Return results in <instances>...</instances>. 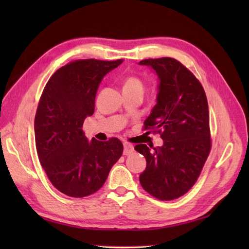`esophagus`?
<instances>
[{
    "label": "esophagus",
    "instance_id": "34e87169",
    "mask_svg": "<svg viewBox=\"0 0 249 249\" xmlns=\"http://www.w3.org/2000/svg\"><path fill=\"white\" fill-rule=\"evenodd\" d=\"M134 151V145L127 143V142H125L124 143V155H129L130 153H133Z\"/></svg>",
    "mask_w": 249,
    "mask_h": 249
}]
</instances>
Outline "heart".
Here are the masks:
<instances>
[{"label": "heart", "mask_w": 249, "mask_h": 249, "mask_svg": "<svg viewBox=\"0 0 249 249\" xmlns=\"http://www.w3.org/2000/svg\"><path fill=\"white\" fill-rule=\"evenodd\" d=\"M123 91H141L143 92V82L138 77L126 78L123 86Z\"/></svg>", "instance_id": "1"}]
</instances>
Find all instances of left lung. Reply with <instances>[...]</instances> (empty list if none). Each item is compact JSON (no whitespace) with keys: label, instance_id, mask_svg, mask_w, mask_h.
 Masks as SVG:
<instances>
[{"label":"left lung","instance_id":"1","mask_svg":"<svg viewBox=\"0 0 249 249\" xmlns=\"http://www.w3.org/2000/svg\"><path fill=\"white\" fill-rule=\"evenodd\" d=\"M139 65L157 76L156 105L144 121L145 129L160 134L161 146L137 144L146 160L139 181L160 200L181 197L193 187L211 150L209 106L204 89L192 72L171 57L149 59Z\"/></svg>","mask_w":249,"mask_h":249}]
</instances>
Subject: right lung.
Returning a JSON list of instances; mask_svg holds the SVG:
<instances>
[{
  "instance_id": "obj_1",
  "label": "right lung",
  "mask_w": 249,
  "mask_h": 249,
  "mask_svg": "<svg viewBox=\"0 0 249 249\" xmlns=\"http://www.w3.org/2000/svg\"><path fill=\"white\" fill-rule=\"evenodd\" d=\"M122 62H71L52 75L40 97L34 123L37 155L52 185L70 197L97 192L123 153L119 139L89 141L82 130L94 113L100 82Z\"/></svg>"
}]
</instances>
